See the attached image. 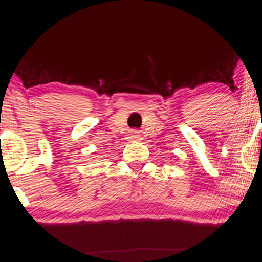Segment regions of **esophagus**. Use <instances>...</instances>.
Listing matches in <instances>:
<instances>
[{
	"label": "esophagus",
	"mask_w": 262,
	"mask_h": 262,
	"mask_svg": "<svg viewBox=\"0 0 262 262\" xmlns=\"http://www.w3.org/2000/svg\"><path fill=\"white\" fill-rule=\"evenodd\" d=\"M130 139H136V140H138L139 139V134H137V133H133L130 136Z\"/></svg>",
	"instance_id": "34e87169"
}]
</instances>
